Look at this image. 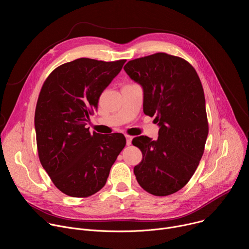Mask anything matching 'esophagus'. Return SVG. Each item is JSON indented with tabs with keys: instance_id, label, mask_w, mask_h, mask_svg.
I'll use <instances>...</instances> for the list:
<instances>
[{
	"instance_id": "1",
	"label": "esophagus",
	"mask_w": 249,
	"mask_h": 249,
	"mask_svg": "<svg viewBox=\"0 0 249 249\" xmlns=\"http://www.w3.org/2000/svg\"><path fill=\"white\" fill-rule=\"evenodd\" d=\"M132 143V137L129 135H126V144L127 146H130Z\"/></svg>"
}]
</instances>
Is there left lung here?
Listing matches in <instances>:
<instances>
[{
    "label": "left lung",
    "instance_id": "left-lung-1",
    "mask_svg": "<svg viewBox=\"0 0 249 249\" xmlns=\"http://www.w3.org/2000/svg\"><path fill=\"white\" fill-rule=\"evenodd\" d=\"M128 76L144 89V113L156 116L157 141L133 139L143 159L134 167L140 186L155 196L183 188L205 150L209 133L205 95L193 66L183 58L155 53L129 61Z\"/></svg>",
    "mask_w": 249,
    "mask_h": 249
}]
</instances>
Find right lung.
<instances>
[{
    "label": "right lung",
    "mask_w": 249,
    "mask_h": 249,
    "mask_svg": "<svg viewBox=\"0 0 249 249\" xmlns=\"http://www.w3.org/2000/svg\"><path fill=\"white\" fill-rule=\"evenodd\" d=\"M125 62L80 58L57 67L43 83L34 115L38 157L68 196L86 198L99 191L126 145L123 134H91L86 128L100 94Z\"/></svg>",
    "instance_id": "add662e5"
}]
</instances>
